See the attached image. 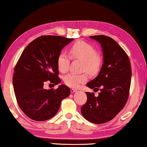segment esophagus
Instances as JSON below:
<instances>
[{"label":"esophagus","mask_w":147,"mask_h":147,"mask_svg":"<svg viewBox=\"0 0 147 147\" xmlns=\"http://www.w3.org/2000/svg\"><path fill=\"white\" fill-rule=\"evenodd\" d=\"M76 92H77V90H75V89H71V92L72 93V94H73V93Z\"/></svg>","instance_id":"esophagus-1"}]
</instances>
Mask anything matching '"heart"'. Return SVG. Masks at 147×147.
Segmentation results:
<instances>
[{
  "mask_svg": "<svg viewBox=\"0 0 147 147\" xmlns=\"http://www.w3.org/2000/svg\"><path fill=\"white\" fill-rule=\"evenodd\" d=\"M72 57L82 63V69L90 74H96L101 69L103 59L101 54L96 52L92 44L83 40H79L73 44L69 48ZM69 57L65 52H61L57 59V68L61 73L67 71L69 64ZM86 73L79 74L70 73L63 77L64 83L69 87L78 88L82 84L88 80Z\"/></svg>",
  "mask_w": 147,
  "mask_h": 147,
  "instance_id": "obj_1",
  "label": "heart"
}]
</instances>
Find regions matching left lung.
Segmentation results:
<instances>
[{"instance_id":"8db88e82","label":"left lung","mask_w":147,"mask_h":147,"mask_svg":"<svg viewBox=\"0 0 147 147\" xmlns=\"http://www.w3.org/2000/svg\"><path fill=\"white\" fill-rule=\"evenodd\" d=\"M101 44L103 55L101 69L94 80L86 86L100 92H86L87 102L81 108L86 120L94 124H103L113 119L124 108L129 95L131 69L127 53L116 42L105 35L90 36Z\"/></svg>"}]
</instances>
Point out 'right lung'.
Masks as SVG:
<instances>
[{
	"label": "right lung",
	"mask_w": 147,
	"mask_h": 147,
	"mask_svg": "<svg viewBox=\"0 0 147 147\" xmlns=\"http://www.w3.org/2000/svg\"><path fill=\"white\" fill-rule=\"evenodd\" d=\"M73 38L42 36L28 45L14 69L13 86L20 109L31 119L44 121L53 117L61 101L71 94L69 88L59 85L56 90H46L47 81L53 85L61 82L57 59L65 46Z\"/></svg>",
	"instance_id": "obj_1"
}]
</instances>
